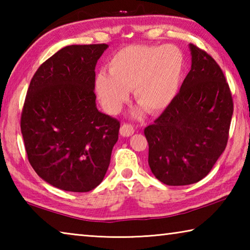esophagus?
Instances as JSON below:
<instances>
[{
    "label": "esophagus",
    "instance_id": "34e87169",
    "mask_svg": "<svg viewBox=\"0 0 250 250\" xmlns=\"http://www.w3.org/2000/svg\"><path fill=\"white\" fill-rule=\"evenodd\" d=\"M134 133V128L131 125L124 124L120 128V134L122 137H130Z\"/></svg>",
    "mask_w": 250,
    "mask_h": 250
}]
</instances>
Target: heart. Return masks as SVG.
<instances>
[{
  "instance_id": "obj_1",
  "label": "heart",
  "mask_w": 250,
  "mask_h": 250,
  "mask_svg": "<svg viewBox=\"0 0 250 250\" xmlns=\"http://www.w3.org/2000/svg\"><path fill=\"white\" fill-rule=\"evenodd\" d=\"M109 74L96 77V91L104 108L118 113L133 89L138 104L149 112L166 109L177 95L184 71V57L172 45H130L109 61Z\"/></svg>"
}]
</instances>
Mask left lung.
Instances as JSON below:
<instances>
[{
    "label": "left lung",
    "mask_w": 250,
    "mask_h": 250,
    "mask_svg": "<svg viewBox=\"0 0 250 250\" xmlns=\"http://www.w3.org/2000/svg\"><path fill=\"white\" fill-rule=\"evenodd\" d=\"M192 66L179 94L145 129L149 166L167 185H189L208 174L225 150L234 104L214 58L189 44Z\"/></svg>",
    "instance_id": "left-lung-1"
}]
</instances>
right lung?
<instances>
[{
    "label": "right lung",
    "instance_id": "obj_1",
    "mask_svg": "<svg viewBox=\"0 0 250 250\" xmlns=\"http://www.w3.org/2000/svg\"><path fill=\"white\" fill-rule=\"evenodd\" d=\"M107 44L70 45L36 70L21 116L34 171L69 192L97 188L110 164L120 122L96 105L95 68Z\"/></svg>",
    "mask_w": 250,
    "mask_h": 250
}]
</instances>
